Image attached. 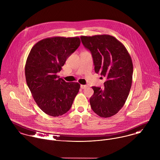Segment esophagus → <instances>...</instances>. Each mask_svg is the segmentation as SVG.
<instances>
[{"mask_svg":"<svg viewBox=\"0 0 160 160\" xmlns=\"http://www.w3.org/2000/svg\"><path fill=\"white\" fill-rule=\"evenodd\" d=\"M80 87H81L82 89H84V88H87V85H80Z\"/></svg>","mask_w":160,"mask_h":160,"instance_id":"obj_1","label":"esophagus"}]
</instances>
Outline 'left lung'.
Listing matches in <instances>:
<instances>
[{
	"label": "left lung",
	"mask_w": 160,
	"mask_h": 160,
	"mask_svg": "<svg viewBox=\"0 0 160 160\" xmlns=\"http://www.w3.org/2000/svg\"><path fill=\"white\" fill-rule=\"evenodd\" d=\"M90 51L96 73L106 77L104 87H92V110L101 118H110L124 106L132 83L133 64L124 45L109 34L80 37Z\"/></svg>",
	"instance_id": "left-lung-1"
}]
</instances>
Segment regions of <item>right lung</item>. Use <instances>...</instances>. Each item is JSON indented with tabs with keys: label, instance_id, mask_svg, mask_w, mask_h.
Listing matches in <instances>:
<instances>
[{
	"label": "right lung",
	"instance_id": "right-lung-1",
	"mask_svg": "<svg viewBox=\"0 0 160 160\" xmlns=\"http://www.w3.org/2000/svg\"><path fill=\"white\" fill-rule=\"evenodd\" d=\"M80 44L78 37L47 38L36 43L28 54L25 68L27 83L36 103L48 115L58 117L66 113L79 92L78 83L66 82L56 74Z\"/></svg>",
	"mask_w": 160,
	"mask_h": 160
}]
</instances>
